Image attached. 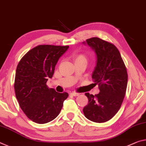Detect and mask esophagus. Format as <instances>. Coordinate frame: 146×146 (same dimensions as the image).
<instances>
[{"label": "esophagus", "instance_id": "obj_1", "mask_svg": "<svg viewBox=\"0 0 146 146\" xmlns=\"http://www.w3.org/2000/svg\"><path fill=\"white\" fill-rule=\"evenodd\" d=\"M70 95H72V96H78L80 95V94H79V93H78V92H71V93H70Z\"/></svg>", "mask_w": 146, "mask_h": 146}]
</instances>
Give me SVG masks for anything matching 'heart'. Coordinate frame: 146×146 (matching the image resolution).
<instances>
[{
  "instance_id": "1",
  "label": "heart",
  "mask_w": 146,
  "mask_h": 146,
  "mask_svg": "<svg viewBox=\"0 0 146 146\" xmlns=\"http://www.w3.org/2000/svg\"><path fill=\"white\" fill-rule=\"evenodd\" d=\"M74 59L75 62L80 61H84L87 62V57L82 54H78L74 55Z\"/></svg>"
}]
</instances>
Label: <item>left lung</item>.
Returning <instances> with one entry per match:
<instances>
[{
	"label": "left lung",
	"mask_w": 146,
	"mask_h": 146,
	"mask_svg": "<svg viewBox=\"0 0 146 146\" xmlns=\"http://www.w3.org/2000/svg\"><path fill=\"white\" fill-rule=\"evenodd\" d=\"M83 43H87L96 55L92 78L100 89L94 96L85 93L89 103L83 108V113L90 121L106 122L118 113L122 104L127 85V70L113 44L98 37L90 38Z\"/></svg>",
	"instance_id": "obj_1"
}]
</instances>
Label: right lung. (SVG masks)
<instances>
[{"instance_id":"add662e5","label":"right lung","mask_w":146,"mask_h":146,"mask_svg":"<svg viewBox=\"0 0 146 146\" xmlns=\"http://www.w3.org/2000/svg\"><path fill=\"white\" fill-rule=\"evenodd\" d=\"M68 46L38 45L21 59L16 69L15 96L25 114L35 123L53 120L60 113L67 92L59 93L46 85L59 59Z\"/></svg>"}]
</instances>
